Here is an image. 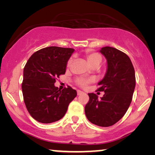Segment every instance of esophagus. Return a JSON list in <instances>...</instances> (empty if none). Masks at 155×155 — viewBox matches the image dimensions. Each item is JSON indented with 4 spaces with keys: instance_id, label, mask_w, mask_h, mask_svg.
<instances>
[{
    "instance_id": "1",
    "label": "esophagus",
    "mask_w": 155,
    "mask_h": 155,
    "mask_svg": "<svg viewBox=\"0 0 155 155\" xmlns=\"http://www.w3.org/2000/svg\"><path fill=\"white\" fill-rule=\"evenodd\" d=\"M77 93H78V95H80V94H83V92H82V91H80V90H78L77 91Z\"/></svg>"
}]
</instances>
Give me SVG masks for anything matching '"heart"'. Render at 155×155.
<instances>
[{
    "label": "heart",
    "mask_w": 155,
    "mask_h": 155,
    "mask_svg": "<svg viewBox=\"0 0 155 155\" xmlns=\"http://www.w3.org/2000/svg\"><path fill=\"white\" fill-rule=\"evenodd\" d=\"M86 58L87 61L89 64L90 65H92L94 64H100L101 61V57L99 54H97V53H93V52H89L87 51L86 53ZM72 62V59H70L68 62V65H71ZM88 81H85L83 80H80L78 81V84L81 86H85L86 84L87 83Z\"/></svg>",
    "instance_id": "1"
}]
</instances>
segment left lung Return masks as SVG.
<instances>
[{"mask_svg": "<svg viewBox=\"0 0 155 155\" xmlns=\"http://www.w3.org/2000/svg\"><path fill=\"white\" fill-rule=\"evenodd\" d=\"M99 52L107 59V71L98 82V91L104 92L100 99L89 93L90 100L84 107L92 124L101 127L113 126L121 119L132 101L135 87V74L130 59L124 52L105 46Z\"/></svg>", "mask_w": 155, "mask_h": 155, "instance_id": "obj_1", "label": "left lung"}]
</instances>
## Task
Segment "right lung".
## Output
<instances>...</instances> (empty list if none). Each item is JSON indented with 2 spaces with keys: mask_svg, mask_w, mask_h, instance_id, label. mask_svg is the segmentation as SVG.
Here are the masks:
<instances>
[{
  "mask_svg": "<svg viewBox=\"0 0 155 155\" xmlns=\"http://www.w3.org/2000/svg\"><path fill=\"white\" fill-rule=\"evenodd\" d=\"M75 49L49 46L35 52L23 71L22 90L27 111L36 120L50 124L62 118L77 92L68 86H55L56 78L64 75L68 61Z\"/></svg>",
  "mask_w": 155,
  "mask_h": 155,
  "instance_id": "obj_1",
  "label": "right lung"
}]
</instances>
